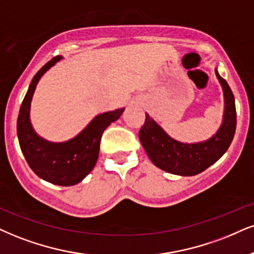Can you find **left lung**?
Instances as JSON below:
<instances>
[{
    "mask_svg": "<svg viewBox=\"0 0 254 254\" xmlns=\"http://www.w3.org/2000/svg\"><path fill=\"white\" fill-rule=\"evenodd\" d=\"M215 76L224 93L223 122L217 133L205 141H178L146 113L145 125L140 129L139 139L148 158L158 168L171 174L192 177L217 162L228 149L236 133V102L232 90L219 75L217 68Z\"/></svg>",
    "mask_w": 254,
    "mask_h": 254,
    "instance_id": "left-lung-1",
    "label": "left lung"
}]
</instances>
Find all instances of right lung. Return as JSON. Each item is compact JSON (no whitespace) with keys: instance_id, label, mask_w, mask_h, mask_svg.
<instances>
[{"instance_id":"add662e5","label":"right lung","mask_w":254,"mask_h":254,"mask_svg":"<svg viewBox=\"0 0 254 254\" xmlns=\"http://www.w3.org/2000/svg\"><path fill=\"white\" fill-rule=\"evenodd\" d=\"M62 60L56 56L35 74L22 102L17 118V137L24 158L37 177L59 186H73L88 175L99 158L103 130L117 121L125 108L98 114L76 136L53 142L35 132L30 121V105L41 77Z\"/></svg>"}]
</instances>
